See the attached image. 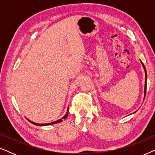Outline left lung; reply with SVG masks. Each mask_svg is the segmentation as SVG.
Here are the masks:
<instances>
[{
    "label": "left lung",
    "mask_w": 155,
    "mask_h": 155,
    "mask_svg": "<svg viewBox=\"0 0 155 155\" xmlns=\"http://www.w3.org/2000/svg\"><path fill=\"white\" fill-rule=\"evenodd\" d=\"M141 63L142 65H143V68L145 70V94H144V96L145 97V94H146V89H147V72H146V69H145V67L144 64L143 63V62L141 61ZM145 97H144V98H145Z\"/></svg>",
    "instance_id": "obj_1"
}]
</instances>
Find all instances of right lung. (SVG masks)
Instances as JSON below:
<instances>
[{"label": "right lung", "instance_id": "add662e5", "mask_svg": "<svg viewBox=\"0 0 155 155\" xmlns=\"http://www.w3.org/2000/svg\"><path fill=\"white\" fill-rule=\"evenodd\" d=\"M68 115V111H67V112H66V114H65V115L64 116H63V117L62 118H61V119H59V120H56V121H54V122L49 123V124H36V123L33 122V121H31V120H29V119H27V120H28L30 122V123H31V124H34V125H36V126H49V125H53V124H58V123L62 122L63 120H65V118H67Z\"/></svg>", "mask_w": 155, "mask_h": 155}]
</instances>
